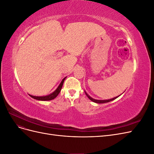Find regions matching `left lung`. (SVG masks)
<instances>
[{
	"instance_id": "obj_1",
	"label": "left lung",
	"mask_w": 154,
	"mask_h": 154,
	"mask_svg": "<svg viewBox=\"0 0 154 154\" xmlns=\"http://www.w3.org/2000/svg\"><path fill=\"white\" fill-rule=\"evenodd\" d=\"M85 94L87 95V96L88 97V99L91 100L92 101L94 102V103H108V102H110V101H112V100H115V99L117 98V97H118L119 96H121V95H119V96H116V97H113V98L109 99V100H95V99H94V98H92V97H91L89 95H88L85 91Z\"/></svg>"
}]
</instances>
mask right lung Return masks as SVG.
I'll list each match as a JSON object with an SVG mask.
<instances>
[{
	"mask_svg": "<svg viewBox=\"0 0 154 154\" xmlns=\"http://www.w3.org/2000/svg\"><path fill=\"white\" fill-rule=\"evenodd\" d=\"M66 77L64 78L63 79V80L61 82V83H60V85H58V87L57 88V89H56L54 92H53L52 93H51V94H49L48 95L43 96H32V95H30V94H29V95L31 97H32V98H34V99L37 100H40V101H49V100H52L54 99L55 97L58 95L60 92L61 91V89H62V88L64 80H65V79H66Z\"/></svg>",
	"mask_w": 154,
	"mask_h": 154,
	"instance_id": "1",
	"label": "right lung"
}]
</instances>
